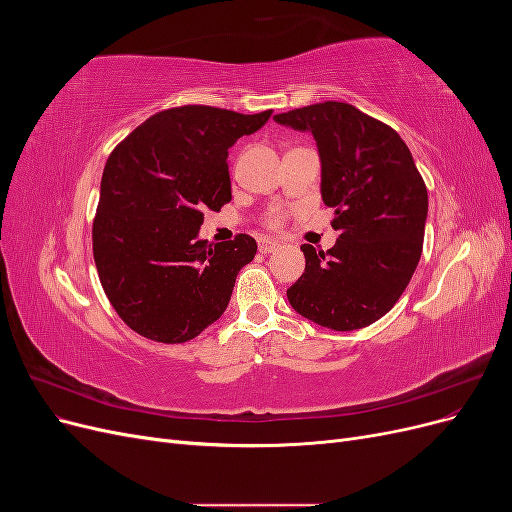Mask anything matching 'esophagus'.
Returning a JSON list of instances; mask_svg holds the SVG:
<instances>
[{
    "label": "esophagus",
    "mask_w": 512,
    "mask_h": 512,
    "mask_svg": "<svg viewBox=\"0 0 512 512\" xmlns=\"http://www.w3.org/2000/svg\"><path fill=\"white\" fill-rule=\"evenodd\" d=\"M277 247H280V243L271 241V239H260V241H258V250H260L262 254H271V252L277 250Z\"/></svg>",
    "instance_id": "esophagus-1"
}]
</instances>
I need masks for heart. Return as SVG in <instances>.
Masks as SVG:
<instances>
[{
  "mask_svg": "<svg viewBox=\"0 0 512 512\" xmlns=\"http://www.w3.org/2000/svg\"><path fill=\"white\" fill-rule=\"evenodd\" d=\"M282 222H284V220H282V215H275V218L271 220V226H275V228H277V226H282Z\"/></svg>",
  "mask_w": 512,
  "mask_h": 512,
  "instance_id": "heart-1",
  "label": "heart"
}]
</instances>
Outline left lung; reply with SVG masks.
<instances>
[{"label": "left lung", "instance_id": "1", "mask_svg": "<svg viewBox=\"0 0 512 512\" xmlns=\"http://www.w3.org/2000/svg\"><path fill=\"white\" fill-rule=\"evenodd\" d=\"M273 119L314 134L322 200L339 230L327 254L301 245L305 273L288 301L320 327L363 329L391 312L421 260L425 181L401 136L352 104L318 102Z\"/></svg>", "mask_w": 512, "mask_h": 512}]
</instances>
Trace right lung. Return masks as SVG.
I'll list each match as a JSON object with an SVG mask.
<instances>
[{
  "mask_svg": "<svg viewBox=\"0 0 512 512\" xmlns=\"http://www.w3.org/2000/svg\"><path fill=\"white\" fill-rule=\"evenodd\" d=\"M273 111L185 104L149 117L106 160L94 228L100 284L119 318L153 342L183 344L228 307L256 241H198L203 211L230 203L228 149Z\"/></svg>",
  "mask_w": 512,
  "mask_h": 512,
  "instance_id": "1",
  "label": "right lung"
}]
</instances>
